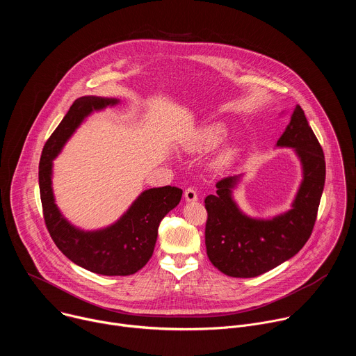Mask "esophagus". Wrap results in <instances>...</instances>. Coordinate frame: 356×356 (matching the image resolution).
Segmentation results:
<instances>
[{
  "mask_svg": "<svg viewBox=\"0 0 356 356\" xmlns=\"http://www.w3.org/2000/svg\"><path fill=\"white\" fill-rule=\"evenodd\" d=\"M184 198H186V201H188V202L197 201V200H198L197 191H195L193 187H188V188L184 191Z\"/></svg>",
  "mask_w": 356,
  "mask_h": 356,
  "instance_id": "34e87169",
  "label": "esophagus"
}]
</instances>
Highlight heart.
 Wrapping results in <instances>:
<instances>
[{
	"instance_id": "obj_1",
	"label": "heart",
	"mask_w": 356,
	"mask_h": 356,
	"mask_svg": "<svg viewBox=\"0 0 356 356\" xmlns=\"http://www.w3.org/2000/svg\"><path fill=\"white\" fill-rule=\"evenodd\" d=\"M228 134V125L222 121L210 122L207 125L200 127L193 135H190L183 142V149L188 154H204L218 146ZM238 155L236 145H227L214 161V166L217 169L229 168Z\"/></svg>"
}]
</instances>
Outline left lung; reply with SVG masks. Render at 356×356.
I'll list each match as a JSON object with an SVG mask.
<instances>
[{"instance_id": "1", "label": "left lung", "mask_w": 356, "mask_h": 356, "mask_svg": "<svg viewBox=\"0 0 356 356\" xmlns=\"http://www.w3.org/2000/svg\"><path fill=\"white\" fill-rule=\"evenodd\" d=\"M277 147H291L302 180L290 210L272 218H253L241 211L234 190L241 176L217 183V194L206 197L209 213L206 248L211 264L231 277H255L293 258L313 232L325 183V159L321 145L296 106Z\"/></svg>"}]
</instances>
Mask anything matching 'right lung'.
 Masks as SVG:
<instances>
[{
	"label": "right lung",
	"mask_w": 356,
	"mask_h": 356,
	"mask_svg": "<svg viewBox=\"0 0 356 356\" xmlns=\"http://www.w3.org/2000/svg\"><path fill=\"white\" fill-rule=\"evenodd\" d=\"M118 103L117 98L97 95L77 98L44 143L39 162L43 218L50 236L73 264L104 276L134 275L147 264L155 249L161 221L179 204L183 194L181 188L172 186L145 190L120 220L95 231L80 229L63 217L52 188L54 159L91 113Z\"/></svg>",
	"instance_id": "right-lung-1"
}]
</instances>
